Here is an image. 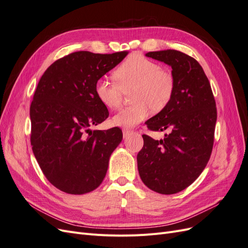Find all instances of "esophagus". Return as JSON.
<instances>
[{
    "mask_svg": "<svg viewBox=\"0 0 248 248\" xmlns=\"http://www.w3.org/2000/svg\"><path fill=\"white\" fill-rule=\"evenodd\" d=\"M132 133L133 132L131 130H129V129H124L123 130V137H124V139H127L129 136H131Z\"/></svg>",
    "mask_w": 248,
    "mask_h": 248,
    "instance_id": "1",
    "label": "esophagus"
}]
</instances>
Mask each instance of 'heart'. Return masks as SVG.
I'll return each instance as SVG.
<instances>
[{"label":"heart","mask_w":248,"mask_h":248,"mask_svg":"<svg viewBox=\"0 0 248 248\" xmlns=\"http://www.w3.org/2000/svg\"><path fill=\"white\" fill-rule=\"evenodd\" d=\"M116 82L101 78L95 82V94L102 106L117 109L123 93L131 92L132 106L120 110L114 117L116 125L130 128L147 119L151 109L166 108L175 92V79L162 70L159 64L142 56L133 55L112 72Z\"/></svg>","instance_id":"1"}]
</instances>
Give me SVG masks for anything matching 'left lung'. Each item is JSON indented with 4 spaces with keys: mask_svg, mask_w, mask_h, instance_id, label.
Wrapping results in <instances>:
<instances>
[{
    "mask_svg": "<svg viewBox=\"0 0 248 248\" xmlns=\"http://www.w3.org/2000/svg\"><path fill=\"white\" fill-rule=\"evenodd\" d=\"M171 67L175 92L169 106L146 122L163 140L144 134L138 154L141 181L150 189L172 194L192 184L211 156L217 110L211 86L196 59L175 49L146 54Z\"/></svg>",
    "mask_w": 248,
    "mask_h": 248,
    "instance_id": "1",
    "label": "left lung"
}]
</instances>
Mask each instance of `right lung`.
Masks as SVG:
<instances>
[{"mask_svg":"<svg viewBox=\"0 0 248 248\" xmlns=\"http://www.w3.org/2000/svg\"><path fill=\"white\" fill-rule=\"evenodd\" d=\"M127 55L72 52L52 63L38 82L30 107L31 145L44 176L61 191L88 193L107 175L123 133L119 127L91 130L108 117L95 82Z\"/></svg>","mask_w":248,"mask_h":248,"instance_id":"right-lung-1","label":"right lung"}]
</instances>
